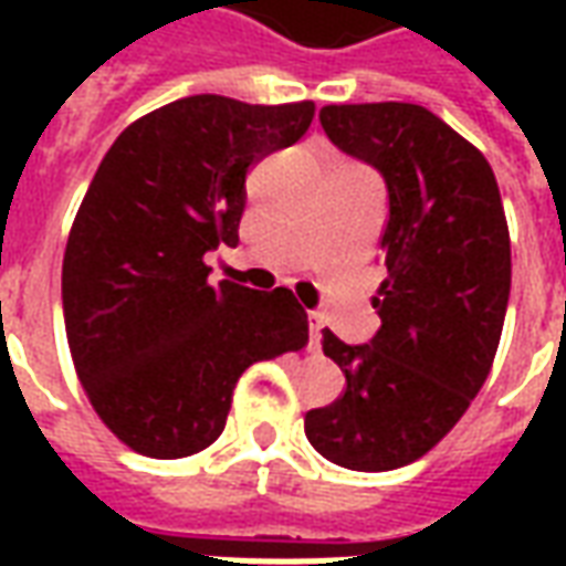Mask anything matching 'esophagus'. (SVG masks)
I'll return each mask as SVG.
<instances>
[{"instance_id": "34e87169", "label": "esophagus", "mask_w": 566, "mask_h": 566, "mask_svg": "<svg viewBox=\"0 0 566 566\" xmlns=\"http://www.w3.org/2000/svg\"><path fill=\"white\" fill-rule=\"evenodd\" d=\"M321 327H324V321H321V315H308V336H312V345L318 348V339H321Z\"/></svg>"}]
</instances>
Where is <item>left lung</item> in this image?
Masks as SVG:
<instances>
[{"label":"left lung","instance_id":"1","mask_svg":"<svg viewBox=\"0 0 566 566\" xmlns=\"http://www.w3.org/2000/svg\"><path fill=\"white\" fill-rule=\"evenodd\" d=\"M318 117L385 178L388 275L367 345L324 331L345 391L306 412V437L327 461L381 473L433 449L485 385L510 303V227L482 150L424 105H324Z\"/></svg>","mask_w":566,"mask_h":566}]
</instances>
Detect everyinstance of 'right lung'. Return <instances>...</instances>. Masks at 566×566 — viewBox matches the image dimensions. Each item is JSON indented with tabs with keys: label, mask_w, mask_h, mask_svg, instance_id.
I'll return each mask as SVG.
<instances>
[{
	"label": "right lung",
	"mask_w": 566,
	"mask_h": 566,
	"mask_svg": "<svg viewBox=\"0 0 566 566\" xmlns=\"http://www.w3.org/2000/svg\"><path fill=\"white\" fill-rule=\"evenodd\" d=\"M312 117L308 99L185 96L129 124L93 175L63 254V318L81 388L133 451L209 449L239 376L308 343L287 287L214 284L202 258L239 245L248 169Z\"/></svg>",
	"instance_id": "1"
}]
</instances>
